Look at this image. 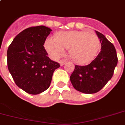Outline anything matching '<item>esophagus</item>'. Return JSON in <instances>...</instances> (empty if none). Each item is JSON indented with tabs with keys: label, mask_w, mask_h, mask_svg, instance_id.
<instances>
[{
	"label": "esophagus",
	"mask_w": 125,
	"mask_h": 125,
	"mask_svg": "<svg viewBox=\"0 0 125 125\" xmlns=\"http://www.w3.org/2000/svg\"><path fill=\"white\" fill-rule=\"evenodd\" d=\"M65 63H66V61H65V60H61V61L60 62V65H62H62H63L64 64H65Z\"/></svg>",
	"instance_id": "1"
}]
</instances>
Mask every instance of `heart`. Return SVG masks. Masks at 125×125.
I'll return each instance as SVG.
<instances>
[{
	"instance_id": "b5f03b06",
	"label": "heart",
	"mask_w": 125,
	"mask_h": 125,
	"mask_svg": "<svg viewBox=\"0 0 125 125\" xmlns=\"http://www.w3.org/2000/svg\"><path fill=\"white\" fill-rule=\"evenodd\" d=\"M44 48L54 59H58L68 49L69 55L75 62L86 63L93 60L101 48L99 37L94 33L72 30L58 32L54 38L46 40Z\"/></svg>"
}]
</instances>
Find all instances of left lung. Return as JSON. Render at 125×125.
I'll return each mask as SVG.
<instances>
[{"instance_id":"left-lung-1","label":"left lung","mask_w":125,"mask_h":125,"mask_svg":"<svg viewBox=\"0 0 125 125\" xmlns=\"http://www.w3.org/2000/svg\"><path fill=\"white\" fill-rule=\"evenodd\" d=\"M100 39L101 52L89 64L75 65L70 76L72 85L81 93L91 94L99 91L111 79L118 62L113 44L100 32L95 31Z\"/></svg>"}]
</instances>
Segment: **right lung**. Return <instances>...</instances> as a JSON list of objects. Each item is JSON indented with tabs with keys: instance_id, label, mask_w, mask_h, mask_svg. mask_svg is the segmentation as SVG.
Segmentation results:
<instances>
[{
	"instance_id": "obj_1",
	"label": "right lung",
	"mask_w": 125,
	"mask_h": 125,
	"mask_svg": "<svg viewBox=\"0 0 125 125\" xmlns=\"http://www.w3.org/2000/svg\"><path fill=\"white\" fill-rule=\"evenodd\" d=\"M52 30L44 26L30 27L14 38L7 50L9 72L18 87L37 95L48 89L60 63L48 57L44 47Z\"/></svg>"
}]
</instances>
